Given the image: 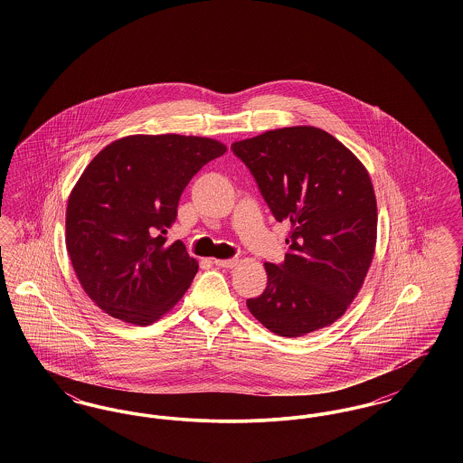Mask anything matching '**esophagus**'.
Wrapping results in <instances>:
<instances>
[{
	"instance_id": "1",
	"label": "esophagus",
	"mask_w": 463,
	"mask_h": 463,
	"mask_svg": "<svg viewBox=\"0 0 463 463\" xmlns=\"http://www.w3.org/2000/svg\"><path fill=\"white\" fill-rule=\"evenodd\" d=\"M213 264L222 269H232L238 265V259H225V260H213Z\"/></svg>"
}]
</instances>
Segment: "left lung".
Returning <instances> with one entry per match:
<instances>
[{"mask_svg":"<svg viewBox=\"0 0 463 463\" xmlns=\"http://www.w3.org/2000/svg\"><path fill=\"white\" fill-rule=\"evenodd\" d=\"M274 219L288 221V253L265 264L267 288L250 312L279 336L336 321L363 285L376 242V199L361 161L333 135L291 127L234 142Z\"/></svg>","mask_w":463,"mask_h":463,"instance_id":"left-lung-1","label":"left lung"}]
</instances>
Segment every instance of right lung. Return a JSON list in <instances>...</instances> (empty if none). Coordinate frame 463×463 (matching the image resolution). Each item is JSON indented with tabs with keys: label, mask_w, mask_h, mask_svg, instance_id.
Wrapping results in <instances>:
<instances>
[{
	"label": "right lung",
	"mask_w": 463,
	"mask_h": 463,
	"mask_svg": "<svg viewBox=\"0 0 463 463\" xmlns=\"http://www.w3.org/2000/svg\"><path fill=\"white\" fill-rule=\"evenodd\" d=\"M227 147L203 137L132 135L91 159L66 212V244L90 298L112 317L151 325L191 287L198 262L166 244L185 185Z\"/></svg>",
	"instance_id": "right-lung-1"
}]
</instances>
